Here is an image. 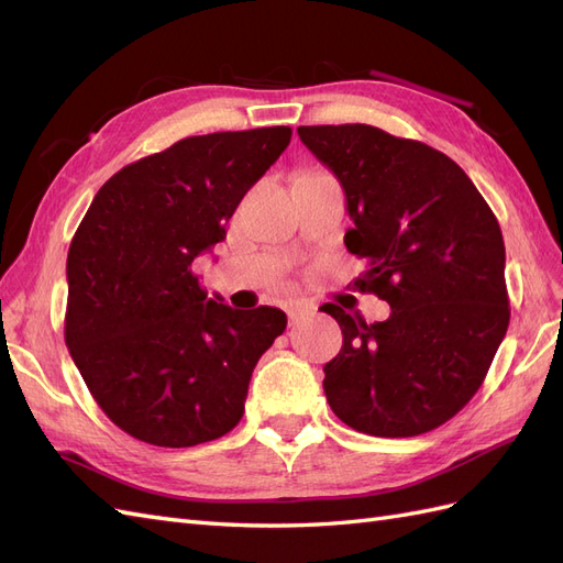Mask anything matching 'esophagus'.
<instances>
[{
	"label": "esophagus",
	"mask_w": 563,
	"mask_h": 563,
	"mask_svg": "<svg viewBox=\"0 0 563 563\" xmlns=\"http://www.w3.org/2000/svg\"><path fill=\"white\" fill-rule=\"evenodd\" d=\"M286 314H288V323H291V327H296V323H300L302 319L312 317L314 310L308 308V305H302V302H294V305H288Z\"/></svg>",
	"instance_id": "esophagus-1"
}]
</instances>
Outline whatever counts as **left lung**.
<instances>
[{
  "instance_id": "1",
  "label": "left lung",
  "mask_w": 563,
  "mask_h": 563,
  "mask_svg": "<svg viewBox=\"0 0 563 563\" xmlns=\"http://www.w3.org/2000/svg\"><path fill=\"white\" fill-rule=\"evenodd\" d=\"M345 192V246L366 261L362 291L387 300L366 323L323 305L343 347L323 366L333 413L373 437L444 424L486 378L509 323L496 216L444 152L368 124L298 126Z\"/></svg>"
}]
</instances>
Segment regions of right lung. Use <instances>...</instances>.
Returning a JSON list of instances; mask_svg holds the SVG:
<instances>
[{
	"instance_id": "add662e5",
	"label": "right lung",
	"mask_w": 563,
	"mask_h": 563,
	"mask_svg": "<svg viewBox=\"0 0 563 563\" xmlns=\"http://www.w3.org/2000/svg\"><path fill=\"white\" fill-rule=\"evenodd\" d=\"M288 143V126L192 135L124 166L93 197L67 251L65 345L126 434L187 449L242 420L251 373L286 314L207 298L192 261L225 240Z\"/></svg>"
}]
</instances>
